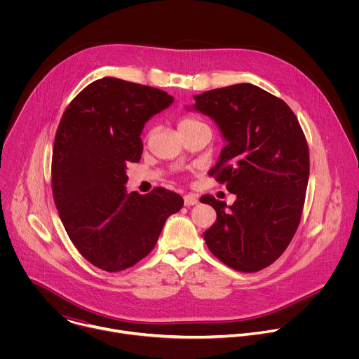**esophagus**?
<instances>
[{"label": "esophagus", "mask_w": 359, "mask_h": 359, "mask_svg": "<svg viewBox=\"0 0 359 359\" xmlns=\"http://www.w3.org/2000/svg\"><path fill=\"white\" fill-rule=\"evenodd\" d=\"M183 200H184V206H194V204L198 203V198L196 194H186Z\"/></svg>", "instance_id": "esophagus-1"}]
</instances>
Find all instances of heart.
<instances>
[{
  "mask_svg": "<svg viewBox=\"0 0 359 359\" xmlns=\"http://www.w3.org/2000/svg\"><path fill=\"white\" fill-rule=\"evenodd\" d=\"M201 123H203V122L198 121V119L194 118V116H183V118L179 121V129H180V132H182V130H187V129L194 128V126L201 125Z\"/></svg>",
  "mask_w": 359,
  "mask_h": 359,
  "instance_id": "heart-1",
  "label": "heart"
}]
</instances>
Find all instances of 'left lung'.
I'll use <instances>...</instances> for the list:
<instances>
[{"label": "left lung", "instance_id": "left-lung-1", "mask_svg": "<svg viewBox=\"0 0 359 359\" xmlns=\"http://www.w3.org/2000/svg\"><path fill=\"white\" fill-rule=\"evenodd\" d=\"M193 97L227 140L209 175L237 196L229 210L212 194L200 197L217 213L204 241L226 266L260 271L285 251L301 220L310 176L305 135L283 99L251 83Z\"/></svg>", "mask_w": 359, "mask_h": 359}]
</instances>
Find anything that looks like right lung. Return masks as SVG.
<instances>
[{
  "label": "right lung",
  "mask_w": 359,
  "mask_h": 359,
  "mask_svg": "<svg viewBox=\"0 0 359 359\" xmlns=\"http://www.w3.org/2000/svg\"><path fill=\"white\" fill-rule=\"evenodd\" d=\"M173 96L140 83L102 78L83 88L58 125L50 183L61 222L90 264L109 273L135 266L156 245L182 196L155 187L128 193L126 166L140 161L146 121Z\"/></svg>",
  "instance_id": "obj_1"
}]
</instances>
